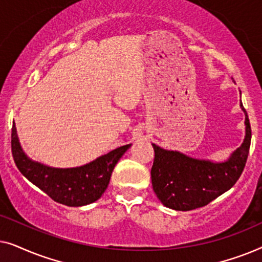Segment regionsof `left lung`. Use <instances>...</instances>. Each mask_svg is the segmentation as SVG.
<instances>
[{"mask_svg": "<svg viewBox=\"0 0 262 262\" xmlns=\"http://www.w3.org/2000/svg\"><path fill=\"white\" fill-rule=\"evenodd\" d=\"M246 114V137L225 162L192 159L185 154L152 144L155 159L151 168L152 188L164 206L177 211L203 207L236 184L248 159L252 128Z\"/></svg>", "mask_w": 262, "mask_h": 262, "instance_id": "1", "label": "left lung"}]
</instances>
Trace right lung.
Segmentation results:
<instances>
[{"label":"right lung","mask_w":262,"mask_h":262,"mask_svg":"<svg viewBox=\"0 0 262 262\" xmlns=\"http://www.w3.org/2000/svg\"><path fill=\"white\" fill-rule=\"evenodd\" d=\"M130 146H120L81 167L52 168L28 159L19 143L15 124L12 127V154L17 169L50 198L67 206L96 202L106 191L118 161Z\"/></svg>","instance_id":"right-lung-1"}]
</instances>
